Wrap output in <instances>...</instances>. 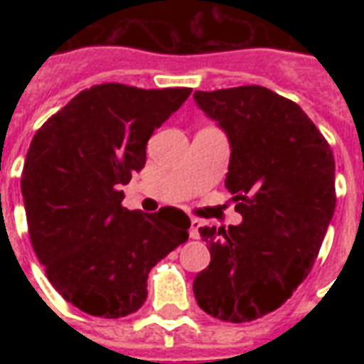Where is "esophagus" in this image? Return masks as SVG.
Listing matches in <instances>:
<instances>
[{
	"instance_id": "1",
	"label": "esophagus",
	"mask_w": 364,
	"mask_h": 364,
	"mask_svg": "<svg viewBox=\"0 0 364 364\" xmlns=\"http://www.w3.org/2000/svg\"><path fill=\"white\" fill-rule=\"evenodd\" d=\"M204 223L200 221V219H191V228H188V234H191V238L198 240L200 238V228H202Z\"/></svg>"
}]
</instances>
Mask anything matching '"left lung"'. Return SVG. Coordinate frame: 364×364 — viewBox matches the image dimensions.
Listing matches in <instances>:
<instances>
[{
	"label": "left lung",
	"instance_id": "left-lung-1",
	"mask_svg": "<svg viewBox=\"0 0 364 364\" xmlns=\"http://www.w3.org/2000/svg\"><path fill=\"white\" fill-rule=\"evenodd\" d=\"M194 102L228 137L225 187L242 223L204 227L210 266L194 277L205 314L230 323L270 314L316 262L336 208L333 151L310 117L264 87L194 92Z\"/></svg>",
	"mask_w": 364,
	"mask_h": 364
}]
</instances>
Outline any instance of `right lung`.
I'll use <instances>...</instances> for the list:
<instances>
[{
  "label": "right lung",
  "instance_id": "1",
  "mask_svg": "<svg viewBox=\"0 0 364 364\" xmlns=\"http://www.w3.org/2000/svg\"><path fill=\"white\" fill-rule=\"evenodd\" d=\"M191 92L96 85L31 139L20 181L31 245L53 287L85 314L117 319L139 310L151 268L187 242L181 210H126L121 188Z\"/></svg>",
  "mask_w": 364,
  "mask_h": 364
}]
</instances>
